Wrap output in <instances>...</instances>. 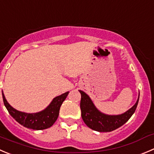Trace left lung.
<instances>
[{"mask_svg": "<svg viewBox=\"0 0 154 154\" xmlns=\"http://www.w3.org/2000/svg\"><path fill=\"white\" fill-rule=\"evenodd\" d=\"M79 92L81 94L80 109L82 119L88 127L100 132H111L125 124L135 113L139 100L138 97L136 103L122 114L107 115L101 113L96 108L87 94L82 90H79Z\"/></svg>", "mask_w": 154, "mask_h": 154, "instance_id": "8db88e82", "label": "left lung"}]
</instances>
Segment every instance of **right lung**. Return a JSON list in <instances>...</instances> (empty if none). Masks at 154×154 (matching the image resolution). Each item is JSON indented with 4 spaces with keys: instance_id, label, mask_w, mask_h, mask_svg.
I'll use <instances>...</instances> for the list:
<instances>
[{
    "instance_id": "add662e5",
    "label": "right lung",
    "mask_w": 154,
    "mask_h": 154,
    "mask_svg": "<svg viewBox=\"0 0 154 154\" xmlns=\"http://www.w3.org/2000/svg\"><path fill=\"white\" fill-rule=\"evenodd\" d=\"M69 92L62 94L53 99L48 107L37 113H28L13 108L2 93L3 101L9 113L22 126L34 130H42L51 127L59 117V110Z\"/></svg>"
}]
</instances>
